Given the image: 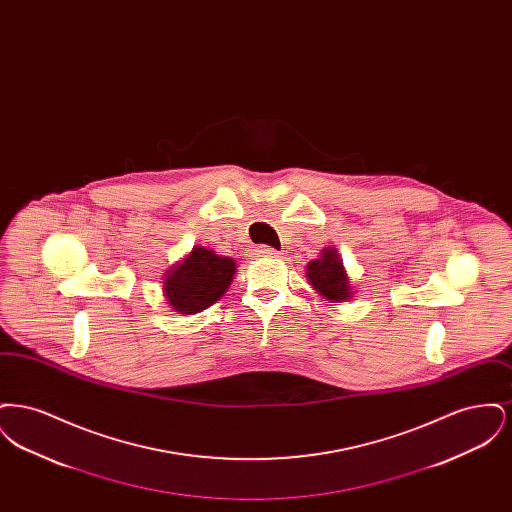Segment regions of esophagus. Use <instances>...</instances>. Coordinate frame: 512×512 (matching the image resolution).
<instances>
[{"mask_svg":"<svg viewBox=\"0 0 512 512\" xmlns=\"http://www.w3.org/2000/svg\"><path fill=\"white\" fill-rule=\"evenodd\" d=\"M255 255H259V257H278V251L268 247V245H261V247L255 249Z\"/></svg>","mask_w":512,"mask_h":512,"instance_id":"1","label":"esophagus"}]
</instances>
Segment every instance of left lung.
<instances>
[{"label": "left lung", "instance_id": "left-lung-1", "mask_svg": "<svg viewBox=\"0 0 512 512\" xmlns=\"http://www.w3.org/2000/svg\"><path fill=\"white\" fill-rule=\"evenodd\" d=\"M307 282L330 303H343L353 297V286L343 267L340 253L334 247L322 249L320 257L305 268Z\"/></svg>", "mask_w": 512, "mask_h": 512}]
</instances>
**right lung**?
Returning a JSON list of instances; mask_svg holds the SVG:
<instances>
[{
	"mask_svg": "<svg viewBox=\"0 0 512 512\" xmlns=\"http://www.w3.org/2000/svg\"><path fill=\"white\" fill-rule=\"evenodd\" d=\"M236 261L195 245L163 278V295L174 313L194 315L217 303L230 288Z\"/></svg>",
	"mask_w": 512,
	"mask_h": 512,
	"instance_id": "add662e5",
	"label": "right lung"
}]
</instances>
